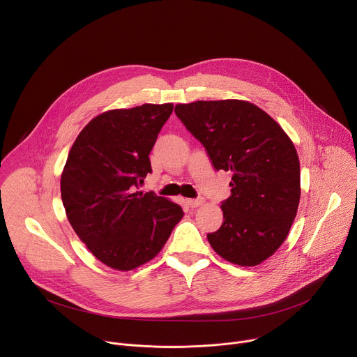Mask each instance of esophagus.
I'll use <instances>...</instances> for the list:
<instances>
[{
  "instance_id": "obj_1",
  "label": "esophagus",
  "mask_w": 357,
  "mask_h": 357,
  "mask_svg": "<svg viewBox=\"0 0 357 357\" xmlns=\"http://www.w3.org/2000/svg\"><path fill=\"white\" fill-rule=\"evenodd\" d=\"M203 202H205V200H203V197H197V199H186V205H188L189 208L195 209V208L200 206Z\"/></svg>"
}]
</instances>
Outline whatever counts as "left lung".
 <instances>
[{
  "instance_id": "8db88e82",
  "label": "left lung",
  "mask_w": 357,
  "mask_h": 357,
  "mask_svg": "<svg viewBox=\"0 0 357 357\" xmlns=\"http://www.w3.org/2000/svg\"><path fill=\"white\" fill-rule=\"evenodd\" d=\"M176 117L203 145L216 171H230L223 223L208 234L225 260L257 266L288 236L299 203V160L284 130L243 100L175 106Z\"/></svg>"
}]
</instances>
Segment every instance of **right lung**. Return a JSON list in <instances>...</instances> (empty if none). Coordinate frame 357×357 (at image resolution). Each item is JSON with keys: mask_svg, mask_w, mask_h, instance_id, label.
Returning <instances> with one entry per match:
<instances>
[{"mask_svg": "<svg viewBox=\"0 0 357 357\" xmlns=\"http://www.w3.org/2000/svg\"><path fill=\"white\" fill-rule=\"evenodd\" d=\"M174 105L110 110L77 135L61 178L68 219L101 263L128 271L154 259L182 208L154 192H137L151 174L149 152Z\"/></svg>", "mask_w": 357, "mask_h": 357, "instance_id": "1", "label": "right lung"}]
</instances>
